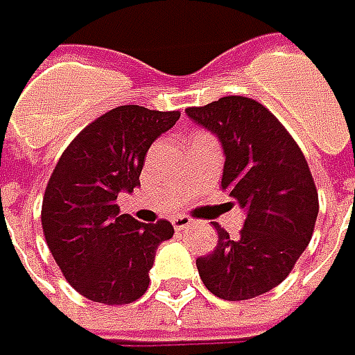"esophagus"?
<instances>
[{
  "mask_svg": "<svg viewBox=\"0 0 355 355\" xmlns=\"http://www.w3.org/2000/svg\"><path fill=\"white\" fill-rule=\"evenodd\" d=\"M171 222H173L175 230H184V227H189L192 224V220H190L189 216H175Z\"/></svg>",
  "mask_w": 355,
  "mask_h": 355,
  "instance_id": "esophagus-1",
  "label": "esophagus"
}]
</instances>
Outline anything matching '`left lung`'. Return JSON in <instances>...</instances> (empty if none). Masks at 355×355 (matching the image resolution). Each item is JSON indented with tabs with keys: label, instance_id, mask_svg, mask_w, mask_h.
Listing matches in <instances>:
<instances>
[{
	"label": "left lung",
	"instance_id": "8db88e82",
	"mask_svg": "<svg viewBox=\"0 0 355 355\" xmlns=\"http://www.w3.org/2000/svg\"><path fill=\"white\" fill-rule=\"evenodd\" d=\"M187 116L218 137L222 190L245 210L239 238L214 224L218 245L196 259L198 275L220 299L259 297L285 281L311 241L318 216L311 168L281 121L251 98L226 96Z\"/></svg>",
	"mask_w": 355,
	"mask_h": 355
}]
</instances>
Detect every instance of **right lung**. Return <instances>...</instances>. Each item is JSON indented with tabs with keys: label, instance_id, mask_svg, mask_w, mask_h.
Listing matches in <instances>:
<instances>
[{
	"label": "right lung",
	"instance_id": "add662e5",
	"mask_svg": "<svg viewBox=\"0 0 355 355\" xmlns=\"http://www.w3.org/2000/svg\"><path fill=\"white\" fill-rule=\"evenodd\" d=\"M178 117L119 105L82 129L58 159L41 222L56 265L86 299L129 304L149 287L155 251L175 230L166 220L143 224L119 214L116 202L119 192L141 187L145 155Z\"/></svg>",
	"mask_w": 355,
	"mask_h": 355
}]
</instances>
